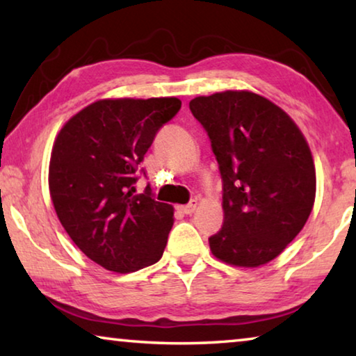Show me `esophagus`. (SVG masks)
Returning <instances> with one entry per match:
<instances>
[{
  "instance_id": "34e87169",
  "label": "esophagus",
  "mask_w": 356,
  "mask_h": 356,
  "mask_svg": "<svg viewBox=\"0 0 356 356\" xmlns=\"http://www.w3.org/2000/svg\"><path fill=\"white\" fill-rule=\"evenodd\" d=\"M196 207H197V201L193 200L190 204H186V206H180L179 210L182 213H185V215H191L196 210Z\"/></svg>"
}]
</instances>
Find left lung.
<instances>
[{
    "label": "left lung",
    "mask_w": 356,
    "mask_h": 356,
    "mask_svg": "<svg viewBox=\"0 0 356 356\" xmlns=\"http://www.w3.org/2000/svg\"><path fill=\"white\" fill-rule=\"evenodd\" d=\"M207 131L222 179L225 221L209 238L220 261L259 267L284 251L308 221L316 168L308 143L287 114L250 91L190 102Z\"/></svg>",
    "instance_id": "obj_1"
}]
</instances>
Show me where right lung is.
I'll list each match as a JSON object with an SVG mask.
<instances>
[{"label":"right lung","mask_w":356,"mask_h":356,"mask_svg":"<svg viewBox=\"0 0 356 356\" xmlns=\"http://www.w3.org/2000/svg\"><path fill=\"white\" fill-rule=\"evenodd\" d=\"M182 102L105 99L65 122L51 150L48 185L56 215L91 261L116 273L159 262L174 209L134 195L141 161Z\"/></svg>","instance_id":"add662e5"}]
</instances>
